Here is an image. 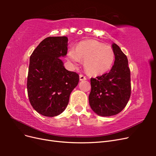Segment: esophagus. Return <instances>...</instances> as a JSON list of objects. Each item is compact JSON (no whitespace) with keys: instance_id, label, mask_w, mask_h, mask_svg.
Here are the masks:
<instances>
[{"instance_id":"1","label":"esophagus","mask_w":156,"mask_h":156,"mask_svg":"<svg viewBox=\"0 0 156 156\" xmlns=\"http://www.w3.org/2000/svg\"><path fill=\"white\" fill-rule=\"evenodd\" d=\"M79 79H80V81H83V80H86L87 77L84 76V75H83L82 74H80L79 75Z\"/></svg>"}]
</instances>
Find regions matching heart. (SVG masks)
I'll use <instances>...</instances> for the list:
<instances>
[{
  "label": "heart",
  "mask_w": 156,
  "mask_h": 156,
  "mask_svg": "<svg viewBox=\"0 0 156 156\" xmlns=\"http://www.w3.org/2000/svg\"><path fill=\"white\" fill-rule=\"evenodd\" d=\"M115 57L111 48L94 40L83 41L75 50L72 49L68 53V60L75 66L80 63L81 59L84 60V68L92 75L107 72L112 67Z\"/></svg>",
  "instance_id": "b5f03b06"
}]
</instances>
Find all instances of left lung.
<instances>
[{
  "mask_svg": "<svg viewBox=\"0 0 156 156\" xmlns=\"http://www.w3.org/2000/svg\"><path fill=\"white\" fill-rule=\"evenodd\" d=\"M112 48L115 60L110 72L90 79L89 104L94 112L101 116L119 114L126 106L131 96L127 58L119 45L113 44Z\"/></svg>",
  "mask_w": 156,
  "mask_h": 156,
  "instance_id": "left-lung-1",
  "label": "left lung"
}]
</instances>
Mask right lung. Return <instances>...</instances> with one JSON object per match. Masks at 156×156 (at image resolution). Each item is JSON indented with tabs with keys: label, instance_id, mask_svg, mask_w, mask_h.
<instances>
[{
	"label": "right lung",
	"instance_id": "1",
	"mask_svg": "<svg viewBox=\"0 0 156 156\" xmlns=\"http://www.w3.org/2000/svg\"><path fill=\"white\" fill-rule=\"evenodd\" d=\"M68 37H46L33 51L27 77L31 105L40 114L53 117L66 108L71 92L79 83L76 72L66 69L59 57L66 55Z\"/></svg>",
	"mask_w": 156,
	"mask_h": 156
}]
</instances>
